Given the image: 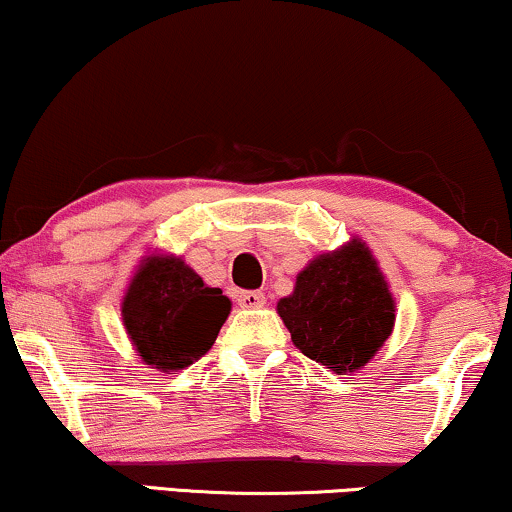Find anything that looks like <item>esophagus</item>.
Masks as SVG:
<instances>
[{
    "label": "esophagus",
    "instance_id": "34e87169",
    "mask_svg": "<svg viewBox=\"0 0 512 512\" xmlns=\"http://www.w3.org/2000/svg\"><path fill=\"white\" fill-rule=\"evenodd\" d=\"M237 304L242 308H258L266 304V294L263 292H239Z\"/></svg>",
    "mask_w": 512,
    "mask_h": 512
}]
</instances>
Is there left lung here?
<instances>
[{"instance_id": "8db88e82", "label": "left lung", "mask_w": 512, "mask_h": 512, "mask_svg": "<svg viewBox=\"0 0 512 512\" xmlns=\"http://www.w3.org/2000/svg\"><path fill=\"white\" fill-rule=\"evenodd\" d=\"M277 313L311 361L353 372L375 356L394 327V299L368 246L349 242L315 258Z\"/></svg>"}]
</instances>
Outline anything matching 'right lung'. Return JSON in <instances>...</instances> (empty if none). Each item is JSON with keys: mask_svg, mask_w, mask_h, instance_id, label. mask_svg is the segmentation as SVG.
Here are the masks:
<instances>
[{"mask_svg": "<svg viewBox=\"0 0 512 512\" xmlns=\"http://www.w3.org/2000/svg\"><path fill=\"white\" fill-rule=\"evenodd\" d=\"M230 313V299L180 258H149L132 277L123 323L147 365L180 370L206 356Z\"/></svg>", "mask_w": 512, "mask_h": 512, "instance_id": "right-lung-1", "label": "right lung"}]
</instances>
